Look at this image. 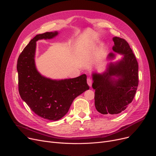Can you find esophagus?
<instances>
[{"mask_svg": "<svg viewBox=\"0 0 156 156\" xmlns=\"http://www.w3.org/2000/svg\"><path fill=\"white\" fill-rule=\"evenodd\" d=\"M92 83H93V81H92V78H87V83H88V85L90 87H91L92 85Z\"/></svg>", "mask_w": 156, "mask_h": 156, "instance_id": "1", "label": "esophagus"}]
</instances>
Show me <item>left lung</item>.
I'll return each mask as SVG.
<instances>
[{
  "label": "left lung",
  "instance_id": "left-lung-1",
  "mask_svg": "<svg viewBox=\"0 0 156 156\" xmlns=\"http://www.w3.org/2000/svg\"><path fill=\"white\" fill-rule=\"evenodd\" d=\"M112 40L113 51L123 57L109 64L102 74H92L95 106L102 114H118L125 110L133 101L138 85V64L132 48L123 38L115 37ZM114 57V54H109V58Z\"/></svg>",
  "mask_w": 156,
  "mask_h": 156
}]
</instances>
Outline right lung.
<instances>
[{
	"instance_id": "right-lung-1",
	"label": "right lung",
	"mask_w": 156,
	"mask_h": 156,
	"mask_svg": "<svg viewBox=\"0 0 156 156\" xmlns=\"http://www.w3.org/2000/svg\"><path fill=\"white\" fill-rule=\"evenodd\" d=\"M58 32L37 35L20 54L17 63L18 88L21 99L32 111L45 119L57 121L66 114L76 97L89 89L87 75L53 80L42 76L35 64L36 42L52 38Z\"/></svg>"
}]
</instances>
